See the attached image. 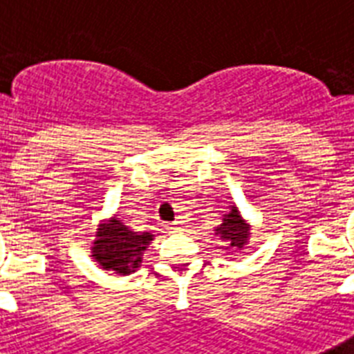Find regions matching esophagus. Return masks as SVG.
Wrapping results in <instances>:
<instances>
[{"label": "esophagus", "instance_id": "1", "mask_svg": "<svg viewBox=\"0 0 354 354\" xmlns=\"http://www.w3.org/2000/svg\"><path fill=\"white\" fill-rule=\"evenodd\" d=\"M171 230H174V232H180V230H182V224H180V222H174V224L171 226Z\"/></svg>", "mask_w": 354, "mask_h": 354}]
</instances>
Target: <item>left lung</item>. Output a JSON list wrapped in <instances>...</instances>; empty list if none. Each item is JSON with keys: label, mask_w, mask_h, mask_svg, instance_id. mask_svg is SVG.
I'll return each instance as SVG.
<instances>
[{"label": "left lung", "mask_w": 354, "mask_h": 354, "mask_svg": "<svg viewBox=\"0 0 354 354\" xmlns=\"http://www.w3.org/2000/svg\"><path fill=\"white\" fill-rule=\"evenodd\" d=\"M215 235L226 242L224 250H242L250 241V224L242 218L235 205H232V211L224 215L221 226H216Z\"/></svg>", "instance_id": "obj_1"}]
</instances>
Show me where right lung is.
<instances>
[{
  "instance_id": "add662e5",
  "label": "right lung",
  "mask_w": 354,
  "mask_h": 354,
  "mask_svg": "<svg viewBox=\"0 0 354 354\" xmlns=\"http://www.w3.org/2000/svg\"><path fill=\"white\" fill-rule=\"evenodd\" d=\"M152 239V233L132 232L118 216H112L97 227L91 257L101 264V268L112 270L119 275H128L139 268L141 255Z\"/></svg>"
}]
</instances>
